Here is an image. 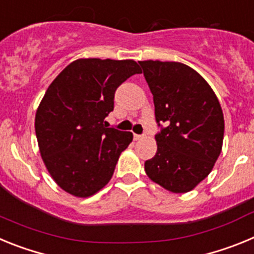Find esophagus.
Wrapping results in <instances>:
<instances>
[{
  "instance_id": "34e87169",
  "label": "esophagus",
  "mask_w": 254,
  "mask_h": 254,
  "mask_svg": "<svg viewBox=\"0 0 254 254\" xmlns=\"http://www.w3.org/2000/svg\"><path fill=\"white\" fill-rule=\"evenodd\" d=\"M142 137H143V134H137V133H134V134H133V138H134V140H136V141L141 140V138H142Z\"/></svg>"
}]
</instances>
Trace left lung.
<instances>
[{
	"label": "left lung",
	"mask_w": 254,
	"mask_h": 254,
	"mask_svg": "<svg viewBox=\"0 0 254 254\" xmlns=\"http://www.w3.org/2000/svg\"><path fill=\"white\" fill-rule=\"evenodd\" d=\"M154 96L158 151L145 161L151 181L174 193H186L202 182L219 158L224 116L205 78L179 62L140 61Z\"/></svg>",
	"instance_id": "obj_1"
}]
</instances>
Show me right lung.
<instances>
[{
    "label": "right lung",
    "mask_w": 254,
    "mask_h": 254,
    "mask_svg": "<svg viewBox=\"0 0 254 254\" xmlns=\"http://www.w3.org/2000/svg\"><path fill=\"white\" fill-rule=\"evenodd\" d=\"M141 73L132 60L81 58L53 80L35 114L40 155L52 178L76 197H89L113 176L133 134L108 127L117 87Z\"/></svg>",
    "instance_id": "add662e5"
}]
</instances>
